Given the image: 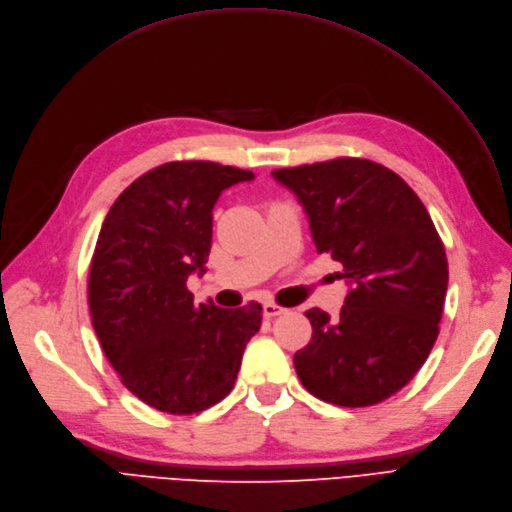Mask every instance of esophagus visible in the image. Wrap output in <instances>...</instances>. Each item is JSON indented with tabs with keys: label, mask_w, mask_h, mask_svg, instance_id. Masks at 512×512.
<instances>
[{
	"label": "esophagus",
	"mask_w": 512,
	"mask_h": 512,
	"mask_svg": "<svg viewBox=\"0 0 512 512\" xmlns=\"http://www.w3.org/2000/svg\"><path fill=\"white\" fill-rule=\"evenodd\" d=\"M283 313H285L283 306H279V304H275V302H264V304H262V315H264V319H273V317L283 315Z\"/></svg>",
	"instance_id": "34e87169"
}]
</instances>
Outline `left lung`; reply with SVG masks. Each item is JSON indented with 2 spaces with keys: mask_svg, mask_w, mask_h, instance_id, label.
I'll use <instances>...</instances> for the list:
<instances>
[{
  "mask_svg": "<svg viewBox=\"0 0 512 512\" xmlns=\"http://www.w3.org/2000/svg\"><path fill=\"white\" fill-rule=\"evenodd\" d=\"M309 218L319 254L349 283L340 315H304L311 342L294 355L306 391L342 407L374 405L410 382L431 353L447 292V258L420 197L370 159L275 170Z\"/></svg>",
  "mask_w": 512,
  "mask_h": 512,
  "instance_id": "1",
  "label": "left lung"
}]
</instances>
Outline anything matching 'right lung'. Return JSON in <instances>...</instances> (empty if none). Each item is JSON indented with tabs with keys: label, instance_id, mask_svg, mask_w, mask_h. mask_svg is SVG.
Listing matches in <instances>:
<instances>
[{
	"label": "right lung",
	"instance_id": "1",
	"mask_svg": "<svg viewBox=\"0 0 512 512\" xmlns=\"http://www.w3.org/2000/svg\"><path fill=\"white\" fill-rule=\"evenodd\" d=\"M254 180L214 161H170L136 178L111 206L90 264L88 304L121 382L159 412L208 410L235 386L262 306L195 304L189 275L206 273L212 210L224 189Z\"/></svg>",
	"mask_w": 512,
	"mask_h": 512
}]
</instances>
